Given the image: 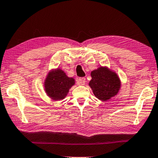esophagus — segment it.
Listing matches in <instances>:
<instances>
[{"instance_id":"34e87169","label":"esophagus","mask_w":158,"mask_h":158,"mask_svg":"<svg viewBox=\"0 0 158 158\" xmlns=\"http://www.w3.org/2000/svg\"><path fill=\"white\" fill-rule=\"evenodd\" d=\"M86 83V78L85 77H80L77 80V84L78 85H84Z\"/></svg>"}]
</instances>
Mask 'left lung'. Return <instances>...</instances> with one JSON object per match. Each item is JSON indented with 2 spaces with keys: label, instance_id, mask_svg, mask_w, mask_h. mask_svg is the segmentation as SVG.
Masks as SVG:
<instances>
[{
  "label": "left lung",
  "instance_id": "1",
  "mask_svg": "<svg viewBox=\"0 0 158 158\" xmlns=\"http://www.w3.org/2000/svg\"><path fill=\"white\" fill-rule=\"evenodd\" d=\"M92 80L89 86L95 97L106 101L118 94L120 88V81L114 72L106 67H99L91 72Z\"/></svg>",
  "mask_w": 158,
  "mask_h": 158
}]
</instances>
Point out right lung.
Listing matches in <instances>:
<instances>
[{
    "instance_id": "right-lung-1",
    "label": "right lung",
    "mask_w": 158,
    "mask_h": 158,
    "mask_svg": "<svg viewBox=\"0 0 158 158\" xmlns=\"http://www.w3.org/2000/svg\"><path fill=\"white\" fill-rule=\"evenodd\" d=\"M74 84V78L69 77L63 70L57 69L47 75L44 87L49 97L55 101H60L66 97L69 89Z\"/></svg>"
}]
</instances>
